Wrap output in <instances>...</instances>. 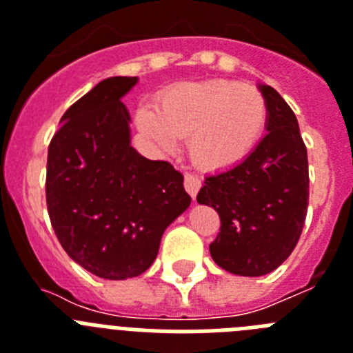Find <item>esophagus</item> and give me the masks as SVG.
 <instances>
[{
  "mask_svg": "<svg viewBox=\"0 0 353 353\" xmlns=\"http://www.w3.org/2000/svg\"><path fill=\"white\" fill-rule=\"evenodd\" d=\"M183 185H185V191L191 194V198H196L199 187H201V179L192 173H187L185 179H183Z\"/></svg>",
  "mask_w": 353,
  "mask_h": 353,
  "instance_id": "esophagus-1",
  "label": "esophagus"
}]
</instances>
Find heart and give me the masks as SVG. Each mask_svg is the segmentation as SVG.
I'll return each instance as SVG.
<instances>
[{
    "instance_id": "obj_1",
    "label": "heart",
    "mask_w": 353,
    "mask_h": 353,
    "mask_svg": "<svg viewBox=\"0 0 353 353\" xmlns=\"http://www.w3.org/2000/svg\"><path fill=\"white\" fill-rule=\"evenodd\" d=\"M269 120L263 93L251 84L210 79L176 84L143 102L136 125L155 148L173 154L187 138L189 155L205 170H228L244 161L260 141Z\"/></svg>"
}]
</instances>
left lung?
I'll use <instances>...</instances> for the list:
<instances>
[{"mask_svg":"<svg viewBox=\"0 0 353 353\" xmlns=\"http://www.w3.org/2000/svg\"><path fill=\"white\" fill-rule=\"evenodd\" d=\"M269 120L267 134L236 166L205 179L199 205L221 217L212 260L236 276L276 270L302 233L310 199L307 150L292 108L269 84H258Z\"/></svg>","mask_w":353,"mask_h":353,"instance_id":"obj_1","label":"left lung"}]
</instances>
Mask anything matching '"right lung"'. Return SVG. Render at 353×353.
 Segmentation results:
<instances>
[{"mask_svg": "<svg viewBox=\"0 0 353 353\" xmlns=\"http://www.w3.org/2000/svg\"><path fill=\"white\" fill-rule=\"evenodd\" d=\"M138 77H108L65 111L48 154L46 198L72 260L102 279L145 272L162 233L189 208L183 174L130 145L121 99Z\"/></svg>", "mask_w": 353, "mask_h": 353, "instance_id": "right-lung-1", "label": "right lung"}]
</instances>
